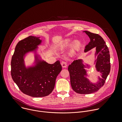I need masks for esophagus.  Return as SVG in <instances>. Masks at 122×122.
Instances as JSON below:
<instances>
[{
  "instance_id": "1",
  "label": "esophagus",
  "mask_w": 122,
  "mask_h": 122,
  "mask_svg": "<svg viewBox=\"0 0 122 122\" xmlns=\"http://www.w3.org/2000/svg\"><path fill=\"white\" fill-rule=\"evenodd\" d=\"M61 65L63 67H66L67 66V63L66 62L63 61L61 63Z\"/></svg>"
}]
</instances>
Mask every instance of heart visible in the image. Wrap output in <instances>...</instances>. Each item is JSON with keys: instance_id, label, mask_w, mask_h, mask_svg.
Segmentation results:
<instances>
[{"instance_id": "b5f03b06", "label": "heart", "mask_w": 122, "mask_h": 122, "mask_svg": "<svg viewBox=\"0 0 122 122\" xmlns=\"http://www.w3.org/2000/svg\"><path fill=\"white\" fill-rule=\"evenodd\" d=\"M72 41V39H67L65 40H64L61 43V47L62 48H66V47H68L71 45ZM81 42L79 41L76 40L71 45V50L72 51H75L77 49H78L81 46Z\"/></svg>"}]
</instances>
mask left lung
<instances>
[{"instance_id":"obj_1","label":"left lung","mask_w":122,"mask_h":122,"mask_svg":"<svg viewBox=\"0 0 122 122\" xmlns=\"http://www.w3.org/2000/svg\"><path fill=\"white\" fill-rule=\"evenodd\" d=\"M89 38L90 41L85 46L84 52L94 48H96L95 61L97 71L100 73L101 76L96 83L91 82L86 76H87L82 59L74 60L68 67L72 89L80 94H89L97 91L105 83L111 70L110 55L106 42L98 34L88 31H83ZM87 66L88 65H87Z\"/></svg>"}]
</instances>
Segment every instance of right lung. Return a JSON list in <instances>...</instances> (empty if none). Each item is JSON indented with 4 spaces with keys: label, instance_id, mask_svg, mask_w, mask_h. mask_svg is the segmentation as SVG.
Here are the masks:
<instances>
[{
    "label": "right lung",
    "instance_id": "obj_1",
    "mask_svg": "<svg viewBox=\"0 0 122 122\" xmlns=\"http://www.w3.org/2000/svg\"><path fill=\"white\" fill-rule=\"evenodd\" d=\"M42 40L40 37L29 36L16 45L11 61V75L20 90L28 96L40 97L48 96L53 91L57 76L62 70L59 60L50 64L39 58L36 54ZM36 53V64L26 68L25 55L29 52Z\"/></svg>",
    "mask_w": 122,
    "mask_h": 122
}]
</instances>
